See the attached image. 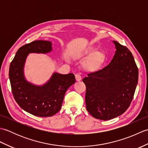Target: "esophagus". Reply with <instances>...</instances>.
Masks as SVG:
<instances>
[{"instance_id": "obj_1", "label": "esophagus", "mask_w": 148, "mask_h": 148, "mask_svg": "<svg viewBox=\"0 0 148 148\" xmlns=\"http://www.w3.org/2000/svg\"><path fill=\"white\" fill-rule=\"evenodd\" d=\"M75 77H76V79L77 81H79L81 80V76L79 74H76V75H75Z\"/></svg>"}]
</instances>
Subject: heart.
Masks as SVG:
<instances>
[{
	"label": "heart",
	"instance_id": "1",
	"mask_svg": "<svg viewBox=\"0 0 148 148\" xmlns=\"http://www.w3.org/2000/svg\"><path fill=\"white\" fill-rule=\"evenodd\" d=\"M76 58H82L84 56L89 57L84 64V67L86 71L95 72L99 70L106 60L105 55L100 53L98 48H91L85 51L76 53L74 55Z\"/></svg>",
	"mask_w": 148,
	"mask_h": 148
}]
</instances>
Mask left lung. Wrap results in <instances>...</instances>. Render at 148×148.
<instances>
[{
	"instance_id": "8db88e82",
	"label": "left lung",
	"mask_w": 148,
	"mask_h": 148,
	"mask_svg": "<svg viewBox=\"0 0 148 148\" xmlns=\"http://www.w3.org/2000/svg\"><path fill=\"white\" fill-rule=\"evenodd\" d=\"M116 51L106 67L83 79L87 111L95 118L109 120L126 111L133 99L139 71L127 47L113 40Z\"/></svg>"
}]
</instances>
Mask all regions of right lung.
<instances>
[{"mask_svg": "<svg viewBox=\"0 0 148 148\" xmlns=\"http://www.w3.org/2000/svg\"><path fill=\"white\" fill-rule=\"evenodd\" d=\"M52 43L48 40H35L21 46L9 66V76L16 102L21 109L39 117L55 115L61 109L66 91L76 82L72 73L54 72L41 86L29 82L24 74V67L29 53H48Z\"/></svg>", "mask_w": 148, "mask_h": 148, "instance_id": "1", "label": "right lung"}]
</instances>
